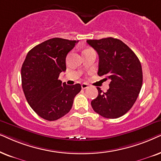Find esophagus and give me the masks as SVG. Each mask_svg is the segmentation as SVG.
Returning a JSON list of instances; mask_svg holds the SVG:
<instances>
[{"mask_svg": "<svg viewBox=\"0 0 161 161\" xmlns=\"http://www.w3.org/2000/svg\"><path fill=\"white\" fill-rule=\"evenodd\" d=\"M87 87H88V85L86 84V83H82V89H86Z\"/></svg>", "mask_w": 161, "mask_h": 161, "instance_id": "esophagus-1", "label": "esophagus"}]
</instances>
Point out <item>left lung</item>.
<instances>
[{"label":"left lung","mask_w":161,"mask_h":161,"mask_svg":"<svg viewBox=\"0 0 161 161\" xmlns=\"http://www.w3.org/2000/svg\"><path fill=\"white\" fill-rule=\"evenodd\" d=\"M98 55L99 76L110 79L107 92L97 87L92 100L93 110L107 119H117L127 113L138 98L143 82L142 68L138 57L121 40L113 37L88 40Z\"/></svg>","instance_id":"obj_1"}]
</instances>
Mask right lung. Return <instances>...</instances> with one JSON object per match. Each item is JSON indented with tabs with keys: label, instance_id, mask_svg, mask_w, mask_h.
<instances>
[{
	"label": "right lung",
	"instance_id": "right-lung-1",
	"mask_svg": "<svg viewBox=\"0 0 161 161\" xmlns=\"http://www.w3.org/2000/svg\"><path fill=\"white\" fill-rule=\"evenodd\" d=\"M78 41L52 38L28 52L21 68L23 93L34 112L42 119L55 121L70 110L80 84L68 85L58 79L65 71V59Z\"/></svg>",
	"mask_w": 161,
	"mask_h": 161
}]
</instances>
